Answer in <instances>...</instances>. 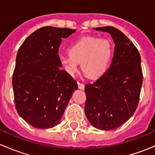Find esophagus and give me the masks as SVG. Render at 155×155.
I'll list each match as a JSON object with an SVG mask.
<instances>
[{"instance_id": "esophagus-1", "label": "esophagus", "mask_w": 155, "mask_h": 155, "mask_svg": "<svg viewBox=\"0 0 155 155\" xmlns=\"http://www.w3.org/2000/svg\"><path fill=\"white\" fill-rule=\"evenodd\" d=\"M78 87L80 90H84V88H85V85L82 83H79V82H78Z\"/></svg>"}]
</instances>
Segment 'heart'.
<instances>
[{
	"label": "heart",
	"instance_id": "1",
	"mask_svg": "<svg viewBox=\"0 0 155 155\" xmlns=\"http://www.w3.org/2000/svg\"><path fill=\"white\" fill-rule=\"evenodd\" d=\"M69 55L62 57V69L70 76L78 73L79 64L85 76L91 79L103 77L110 67L112 47L109 40L94 37L80 39L70 46Z\"/></svg>",
	"mask_w": 155,
	"mask_h": 155
}]
</instances>
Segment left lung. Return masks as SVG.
<instances>
[{
	"instance_id": "left-lung-1",
	"label": "left lung",
	"mask_w": 155,
	"mask_h": 155,
	"mask_svg": "<svg viewBox=\"0 0 155 155\" xmlns=\"http://www.w3.org/2000/svg\"><path fill=\"white\" fill-rule=\"evenodd\" d=\"M107 32L115 43L107 73L85 85V113L91 125L102 130L116 129L134 114L143 84L141 58L134 43L113 27L95 28Z\"/></svg>"
}]
</instances>
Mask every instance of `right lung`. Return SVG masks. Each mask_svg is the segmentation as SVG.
Instances as JSON below:
<instances>
[{
	"label": "right lung",
	"instance_id": "add662e5",
	"mask_svg": "<svg viewBox=\"0 0 155 155\" xmlns=\"http://www.w3.org/2000/svg\"><path fill=\"white\" fill-rule=\"evenodd\" d=\"M76 30L44 27L37 30L18 49L12 75V88L18 115L39 129L60 122L73 92L76 81L61 68L58 54L64 39Z\"/></svg>",
	"mask_w": 155,
	"mask_h": 155
}]
</instances>
